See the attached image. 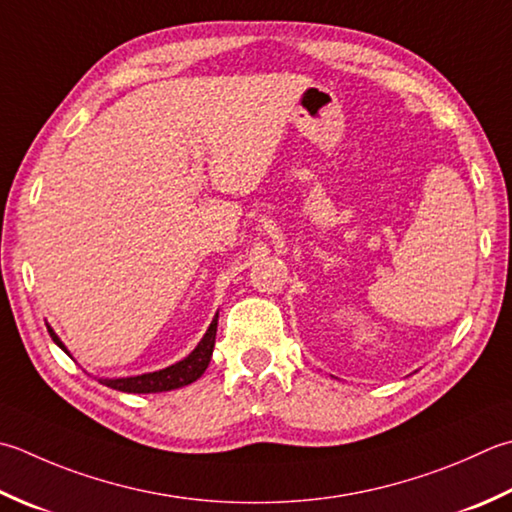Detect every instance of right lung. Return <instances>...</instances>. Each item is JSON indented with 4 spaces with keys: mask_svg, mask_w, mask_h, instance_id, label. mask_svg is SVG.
<instances>
[{
    "mask_svg": "<svg viewBox=\"0 0 512 512\" xmlns=\"http://www.w3.org/2000/svg\"><path fill=\"white\" fill-rule=\"evenodd\" d=\"M48 333L59 348L66 350L64 344L59 342V337L53 333V328H48ZM215 335H217V317L213 319V324L208 326L202 342H199L193 353H190L186 359H182V362H177L164 370H157V373L122 377V379H99V382L115 390H122V393H164V390H175V388L193 384L204 375L210 357H213Z\"/></svg>",
    "mask_w": 512,
    "mask_h": 512,
    "instance_id": "right-lung-1",
    "label": "right lung"
}]
</instances>
